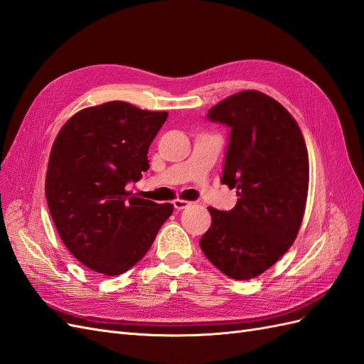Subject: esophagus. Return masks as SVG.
I'll use <instances>...</instances> for the list:
<instances>
[{"instance_id":"obj_1","label":"esophagus","mask_w":364,"mask_h":364,"mask_svg":"<svg viewBox=\"0 0 364 364\" xmlns=\"http://www.w3.org/2000/svg\"><path fill=\"white\" fill-rule=\"evenodd\" d=\"M188 206H191V203L186 201V200H175L173 201V208L176 210H183V209H186Z\"/></svg>"}]
</instances>
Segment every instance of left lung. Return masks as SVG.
<instances>
[{"mask_svg":"<svg viewBox=\"0 0 364 364\" xmlns=\"http://www.w3.org/2000/svg\"><path fill=\"white\" fill-rule=\"evenodd\" d=\"M230 127L221 183L237 189L228 212L209 208L212 225L200 240L209 262L234 279H250L282 258L301 226L309 158L300 127L274 98L243 90L206 115Z\"/></svg>","mask_w":364,"mask_h":364,"instance_id":"1","label":"left lung"}]
</instances>
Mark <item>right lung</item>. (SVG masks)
Returning <instances> with one entry per match:
<instances>
[{
  "label": "right lung",
  "mask_w": 364,
  "mask_h": 364,
  "mask_svg": "<svg viewBox=\"0 0 364 364\" xmlns=\"http://www.w3.org/2000/svg\"><path fill=\"white\" fill-rule=\"evenodd\" d=\"M166 119L167 112L109 101L80 110L55 138L46 175L48 206L64 246L92 271H129L172 215V204L126 191L149 169V146Z\"/></svg>",
  "instance_id": "right-lung-1"
}]
</instances>
